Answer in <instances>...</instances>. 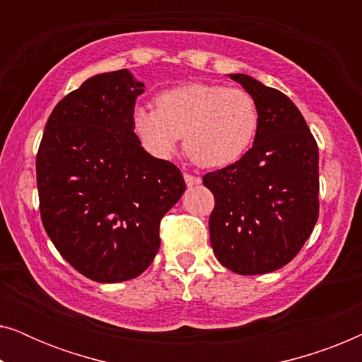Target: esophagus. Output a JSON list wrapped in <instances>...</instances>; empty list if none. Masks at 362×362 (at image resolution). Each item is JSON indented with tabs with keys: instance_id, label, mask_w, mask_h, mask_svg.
<instances>
[{
	"instance_id": "obj_1",
	"label": "esophagus",
	"mask_w": 362,
	"mask_h": 362,
	"mask_svg": "<svg viewBox=\"0 0 362 362\" xmlns=\"http://www.w3.org/2000/svg\"><path fill=\"white\" fill-rule=\"evenodd\" d=\"M185 181H186V186H189V187L201 185V177L192 176V175H189V173H185Z\"/></svg>"
}]
</instances>
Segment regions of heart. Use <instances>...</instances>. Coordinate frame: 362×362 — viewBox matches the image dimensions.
Listing matches in <instances>:
<instances>
[{"instance_id":"b5f03b06","label":"heart","mask_w":362,"mask_h":362,"mask_svg":"<svg viewBox=\"0 0 362 362\" xmlns=\"http://www.w3.org/2000/svg\"><path fill=\"white\" fill-rule=\"evenodd\" d=\"M259 112L249 93L216 83H187L161 92L156 108L136 105L132 130L143 150L158 160L175 155L182 135L197 165L224 168L249 151Z\"/></svg>"}]
</instances>
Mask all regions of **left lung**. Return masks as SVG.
Here are the masks:
<instances>
[{"mask_svg": "<svg viewBox=\"0 0 362 362\" xmlns=\"http://www.w3.org/2000/svg\"><path fill=\"white\" fill-rule=\"evenodd\" d=\"M254 98L259 128L239 161L202 177L214 194L211 245L239 275L279 270L298 254L318 221V146L285 93L229 74Z\"/></svg>", "mask_w": 362, "mask_h": 362, "instance_id": "obj_1", "label": "left lung"}]
</instances>
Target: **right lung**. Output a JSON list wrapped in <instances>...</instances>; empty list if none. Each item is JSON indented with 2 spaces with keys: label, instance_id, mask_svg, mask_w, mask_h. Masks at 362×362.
Segmentation results:
<instances>
[{
  "label": "right lung",
  "instance_id": "obj_1",
  "mask_svg": "<svg viewBox=\"0 0 362 362\" xmlns=\"http://www.w3.org/2000/svg\"><path fill=\"white\" fill-rule=\"evenodd\" d=\"M145 83L128 69L88 77L46 123L36 158L49 239L87 279L141 275L160 249V222L186 191L181 171L143 150L132 112Z\"/></svg>",
  "mask_w": 362,
  "mask_h": 362
}]
</instances>
